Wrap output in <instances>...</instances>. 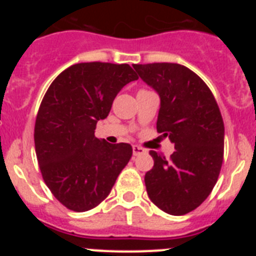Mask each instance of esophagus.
<instances>
[{
  "mask_svg": "<svg viewBox=\"0 0 256 256\" xmlns=\"http://www.w3.org/2000/svg\"><path fill=\"white\" fill-rule=\"evenodd\" d=\"M142 154H146V150L142 148H140V146H133V155L134 156H138V155H142Z\"/></svg>",
  "mask_w": 256,
  "mask_h": 256,
  "instance_id": "34e87169",
  "label": "esophagus"
}]
</instances>
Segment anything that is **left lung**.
Wrapping results in <instances>:
<instances>
[{
  "mask_svg": "<svg viewBox=\"0 0 256 256\" xmlns=\"http://www.w3.org/2000/svg\"><path fill=\"white\" fill-rule=\"evenodd\" d=\"M160 97L156 130L168 136L170 159L150 151L154 166L144 176L148 195L172 216H183L204 202L223 162L224 124L205 82L188 68L172 62L133 65Z\"/></svg>",
  "mask_w": 256,
  "mask_h": 256,
  "instance_id": "1",
  "label": "left lung"
}]
</instances>
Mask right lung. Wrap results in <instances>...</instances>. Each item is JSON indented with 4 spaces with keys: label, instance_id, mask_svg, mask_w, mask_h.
I'll use <instances>...</instances> for the list:
<instances>
[{
    "label": "right lung",
    "instance_id": "right-lung-1",
    "mask_svg": "<svg viewBox=\"0 0 256 256\" xmlns=\"http://www.w3.org/2000/svg\"><path fill=\"white\" fill-rule=\"evenodd\" d=\"M137 79L128 64L80 62L47 90L36 119V154L44 183L68 209L97 206L130 162V144L100 141L94 130L122 88Z\"/></svg>",
    "mask_w": 256,
    "mask_h": 256
}]
</instances>
